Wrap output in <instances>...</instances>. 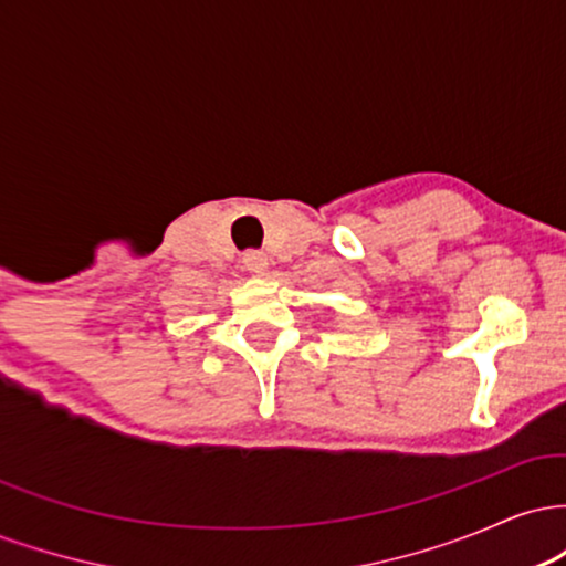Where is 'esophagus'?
<instances>
[{
	"label": "esophagus",
	"mask_w": 566,
	"mask_h": 566,
	"mask_svg": "<svg viewBox=\"0 0 566 566\" xmlns=\"http://www.w3.org/2000/svg\"><path fill=\"white\" fill-rule=\"evenodd\" d=\"M242 263H244V269L250 271V274H255V276H263L265 271H269V258L263 255V252H258V250H250V252H244V258H242Z\"/></svg>",
	"instance_id": "34e87169"
}]
</instances>
